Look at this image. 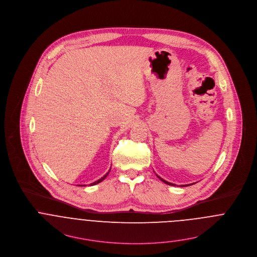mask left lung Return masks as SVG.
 <instances>
[{
    "instance_id": "left-lung-1",
    "label": "left lung",
    "mask_w": 257,
    "mask_h": 257,
    "mask_svg": "<svg viewBox=\"0 0 257 257\" xmlns=\"http://www.w3.org/2000/svg\"><path fill=\"white\" fill-rule=\"evenodd\" d=\"M157 177H158V178H159V179H160V180H161V181H162V182H164V183H165V184H167V185H169V186H176V185H174V184H171V183H169V182H167V181H165V180H163V179H162V178H160V177H159V176H157ZM188 186H191V185H186V186H185V185H184V186H181V187H188Z\"/></svg>"
}]
</instances>
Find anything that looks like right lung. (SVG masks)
Wrapping results in <instances>:
<instances>
[{
    "mask_svg": "<svg viewBox=\"0 0 257 257\" xmlns=\"http://www.w3.org/2000/svg\"><path fill=\"white\" fill-rule=\"evenodd\" d=\"M109 173H110V170H109V172H108V173H107V174H106V175H105V176H104V177H102V178H101V179H100V180H98V181H96V182H94V183H92V184H91V185H90V186H94V185H97V184H99V183H101V182H102V181H104V180H105V179H106V177H107V176H108V175H109ZM80 187H82V186H80ZM83 187H85V186H83Z\"/></svg>",
    "mask_w": 257,
    "mask_h": 257,
    "instance_id": "1",
    "label": "right lung"
}]
</instances>
